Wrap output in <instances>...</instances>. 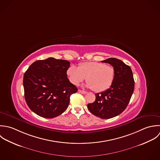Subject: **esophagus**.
<instances>
[{
  "label": "esophagus",
  "instance_id": "obj_1",
  "mask_svg": "<svg viewBox=\"0 0 160 160\" xmlns=\"http://www.w3.org/2000/svg\"><path fill=\"white\" fill-rule=\"evenodd\" d=\"M78 91H79V92H80V93H81V94H87V92H86V91H82V90L79 89Z\"/></svg>",
  "mask_w": 160,
  "mask_h": 160
}]
</instances>
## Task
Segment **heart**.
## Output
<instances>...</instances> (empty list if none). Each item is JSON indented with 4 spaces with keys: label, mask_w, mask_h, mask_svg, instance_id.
Masks as SVG:
<instances>
[{
    "label": "heart",
    "mask_w": 160,
    "mask_h": 160,
    "mask_svg": "<svg viewBox=\"0 0 160 160\" xmlns=\"http://www.w3.org/2000/svg\"><path fill=\"white\" fill-rule=\"evenodd\" d=\"M69 81L77 86L85 78L88 82L86 86L97 92L108 89L112 84L115 76L113 66L96 61H88L79 64L77 68L71 65L66 71Z\"/></svg>",
    "instance_id": "obj_1"
}]
</instances>
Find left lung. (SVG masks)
Returning <instances> with one entry per match:
<instances>
[{
    "mask_svg": "<svg viewBox=\"0 0 160 160\" xmlns=\"http://www.w3.org/2000/svg\"><path fill=\"white\" fill-rule=\"evenodd\" d=\"M102 62L114 68L115 79L110 88L96 94V101L88 104V108L93 115L108 119L117 116L126 108L134 91L135 82L130 67L121 60L110 58Z\"/></svg>",
    "mask_w": 160,
    "mask_h": 160,
    "instance_id": "8db88e82",
    "label": "left lung"
}]
</instances>
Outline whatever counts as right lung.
Returning <instances> with one entry per match:
<instances>
[{"label": "right lung", "mask_w": 160, "mask_h": 160, "mask_svg": "<svg viewBox=\"0 0 160 160\" xmlns=\"http://www.w3.org/2000/svg\"><path fill=\"white\" fill-rule=\"evenodd\" d=\"M69 66L68 61L53 58L36 61L30 66L23 84L25 101L34 113L52 118L66 110L70 96L78 91L67 78Z\"/></svg>", "instance_id": "1"}]
</instances>
